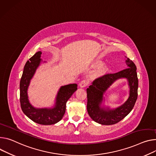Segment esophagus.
Returning <instances> with one entry per match:
<instances>
[{
	"instance_id": "1",
	"label": "esophagus",
	"mask_w": 156,
	"mask_h": 156,
	"mask_svg": "<svg viewBox=\"0 0 156 156\" xmlns=\"http://www.w3.org/2000/svg\"><path fill=\"white\" fill-rule=\"evenodd\" d=\"M88 81H87V80H86V79H84V80H83L80 83V84H79V85H80V87H81V88H84V87H86L87 85H88Z\"/></svg>"
}]
</instances>
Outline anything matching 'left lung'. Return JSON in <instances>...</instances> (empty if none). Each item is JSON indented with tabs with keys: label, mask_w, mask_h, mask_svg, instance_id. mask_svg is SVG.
<instances>
[{
	"label": "left lung",
	"mask_w": 156,
	"mask_h": 156,
	"mask_svg": "<svg viewBox=\"0 0 156 156\" xmlns=\"http://www.w3.org/2000/svg\"><path fill=\"white\" fill-rule=\"evenodd\" d=\"M128 68L116 73H107L96 78L87 90V111L91 118L103 125L115 124L124 119L133 109L137 98L138 78L134 63L127 58ZM126 77L129 82L130 96L122 106L115 110L101 108L103 94L116 79Z\"/></svg>",
	"instance_id": "1"
}]
</instances>
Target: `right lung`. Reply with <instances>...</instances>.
Returning a JSON list of instances; mask_svg holds the SVG:
<instances>
[{
  "label": "right lung",
  "instance_id": "obj_1",
  "mask_svg": "<svg viewBox=\"0 0 156 156\" xmlns=\"http://www.w3.org/2000/svg\"><path fill=\"white\" fill-rule=\"evenodd\" d=\"M41 51L37 52L27 62L24 66L20 83V102L22 111L28 118L40 124L51 125L62 119L66 110V103L77 90V84H70L62 87L56 96L53 108L37 109L33 107L28 99L27 89L30 80L41 62Z\"/></svg>",
  "mask_w": 156,
  "mask_h": 156
}]
</instances>
